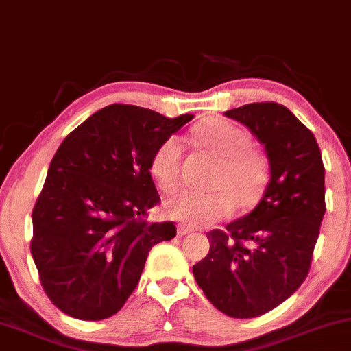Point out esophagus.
<instances>
[{
  "label": "esophagus",
  "instance_id": "obj_1",
  "mask_svg": "<svg viewBox=\"0 0 351 351\" xmlns=\"http://www.w3.org/2000/svg\"><path fill=\"white\" fill-rule=\"evenodd\" d=\"M191 229H189L188 226H184V223H178V235H181V237H183V235H188V234H191Z\"/></svg>",
  "mask_w": 351,
  "mask_h": 351
}]
</instances>
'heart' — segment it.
Segmentation results:
<instances>
[{"instance_id": "obj_1", "label": "heart", "mask_w": 351, "mask_h": 351, "mask_svg": "<svg viewBox=\"0 0 351 351\" xmlns=\"http://www.w3.org/2000/svg\"><path fill=\"white\" fill-rule=\"evenodd\" d=\"M194 137L221 158L209 181L214 189H184L168 197V216L189 226H208L230 216L237 204L245 208L258 199L268 180V162L260 150L248 145L250 137L242 128L223 119H208L194 129ZM181 158L183 142L178 135L165 138L152 155L150 173L163 193L178 188Z\"/></svg>"}]
</instances>
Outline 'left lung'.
Masks as SVG:
<instances>
[{"label": "left lung", "mask_w": 351, "mask_h": 351, "mask_svg": "<svg viewBox=\"0 0 351 351\" xmlns=\"http://www.w3.org/2000/svg\"><path fill=\"white\" fill-rule=\"evenodd\" d=\"M223 116L265 147L269 181L247 216L208 234L194 280L216 309L252 319L285 302L306 280L325 214L324 163L314 134L278 103H252Z\"/></svg>", "instance_id": "8db88e82"}]
</instances>
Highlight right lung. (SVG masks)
<instances>
[{
	"label": "right lung",
	"instance_id": "1",
	"mask_svg": "<svg viewBox=\"0 0 351 351\" xmlns=\"http://www.w3.org/2000/svg\"><path fill=\"white\" fill-rule=\"evenodd\" d=\"M191 119L111 104L60 143L32 210L31 253L62 312L111 317L137 286L152 247L175 237L173 222L143 219L160 201L150 160Z\"/></svg>",
	"mask_w": 351,
	"mask_h": 351
}]
</instances>
